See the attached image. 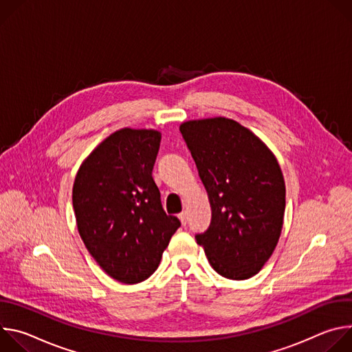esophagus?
Listing matches in <instances>:
<instances>
[{
  "instance_id": "esophagus-1",
  "label": "esophagus",
  "mask_w": 352,
  "mask_h": 352,
  "mask_svg": "<svg viewBox=\"0 0 352 352\" xmlns=\"http://www.w3.org/2000/svg\"><path fill=\"white\" fill-rule=\"evenodd\" d=\"M178 219L181 220V223H182V226H186V221H188V217H186V213L185 212H182V213H179L178 214Z\"/></svg>"
}]
</instances>
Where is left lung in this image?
Masks as SVG:
<instances>
[{"label":"left lung","instance_id":"obj_1","mask_svg":"<svg viewBox=\"0 0 352 352\" xmlns=\"http://www.w3.org/2000/svg\"><path fill=\"white\" fill-rule=\"evenodd\" d=\"M212 206L209 228L196 234L223 277L255 276L278 242L285 210L281 168L267 146L234 120L217 117L179 126Z\"/></svg>","mask_w":352,"mask_h":352}]
</instances>
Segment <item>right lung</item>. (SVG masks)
Listing matches in <instances>:
<instances>
[{
    "instance_id": "add662e5",
    "label": "right lung",
    "mask_w": 352,
    "mask_h": 352,
    "mask_svg": "<svg viewBox=\"0 0 352 352\" xmlns=\"http://www.w3.org/2000/svg\"><path fill=\"white\" fill-rule=\"evenodd\" d=\"M162 135L121 129L80 166L72 205L89 254L110 277L136 284L152 276L181 221L166 214L152 177Z\"/></svg>"
}]
</instances>
